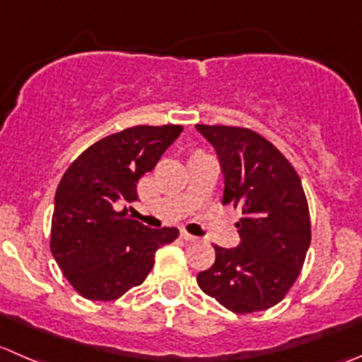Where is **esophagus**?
<instances>
[{
	"mask_svg": "<svg viewBox=\"0 0 362 362\" xmlns=\"http://www.w3.org/2000/svg\"><path fill=\"white\" fill-rule=\"evenodd\" d=\"M180 237L184 238L185 242H198V237H194V235L187 233V231H182V233H180Z\"/></svg>",
	"mask_w": 362,
	"mask_h": 362,
	"instance_id": "esophagus-1",
	"label": "esophagus"
}]
</instances>
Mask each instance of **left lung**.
Segmentation results:
<instances>
[{
	"label": "left lung",
	"instance_id": "1",
	"mask_svg": "<svg viewBox=\"0 0 362 362\" xmlns=\"http://www.w3.org/2000/svg\"><path fill=\"white\" fill-rule=\"evenodd\" d=\"M196 129L219 156L223 205L242 210L235 224L240 245H214L216 262L198 274L199 288L237 315L269 310L297 281L311 242L310 206L299 175L251 129L203 124Z\"/></svg>",
	"mask_w": 362,
	"mask_h": 362
}]
</instances>
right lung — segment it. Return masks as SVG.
Returning <instances> with one entry per match:
<instances>
[{"instance_id":"1","label":"right lung","mask_w":362,"mask_h":362,"mask_svg":"<svg viewBox=\"0 0 362 362\" xmlns=\"http://www.w3.org/2000/svg\"><path fill=\"white\" fill-rule=\"evenodd\" d=\"M182 125H136L88 146L69 166L54 196L51 252L81 297L115 300L141 285L156 251L177 228L152 230L122 203L138 202V180L156 168Z\"/></svg>"}]
</instances>
